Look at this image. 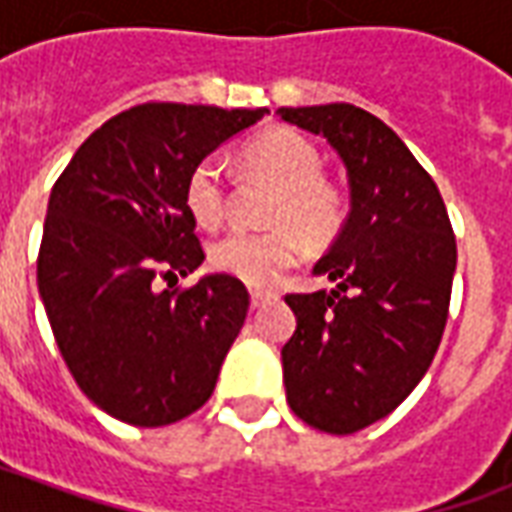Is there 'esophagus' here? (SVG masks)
<instances>
[{"label": "esophagus", "instance_id": "1", "mask_svg": "<svg viewBox=\"0 0 512 512\" xmlns=\"http://www.w3.org/2000/svg\"><path fill=\"white\" fill-rule=\"evenodd\" d=\"M274 299H277V296H274L271 290H260V288L252 290V307H255V310L266 307L268 301H274Z\"/></svg>", "mask_w": 512, "mask_h": 512}]
</instances>
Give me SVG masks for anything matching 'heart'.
I'll use <instances>...</instances> for the list:
<instances>
[{
	"mask_svg": "<svg viewBox=\"0 0 512 512\" xmlns=\"http://www.w3.org/2000/svg\"><path fill=\"white\" fill-rule=\"evenodd\" d=\"M249 169L274 183L279 194L268 208V230H230L211 246L216 271L268 285L301 255V238L312 246L332 244L348 222L345 191L323 178V156L312 139L293 128H274L252 139L244 150ZM186 205L205 227H216L227 213V175L222 158L208 156L186 178Z\"/></svg>",
	"mask_w": 512,
	"mask_h": 512,
	"instance_id": "1",
	"label": "heart"
}]
</instances>
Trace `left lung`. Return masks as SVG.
I'll list each match as a JSON object with an SVG mask.
<instances>
[{
  "label": "left lung",
  "mask_w": 512,
  "mask_h": 512,
  "mask_svg": "<svg viewBox=\"0 0 512 512\" xmlns=\"http://www.w3.org/2000/svg\"><path fill=\"white\" fill-rule=\"evenodd\" d=\"M277 115L326 136L348 169V222L315 266L337 288L285 296L296 332L282 348L293 414L348 436L392 414L428 373L450 312L455 233L439 186L376 115L354 104Z\"/></svg>",
  "instance_id": "1"
}]
</instances>
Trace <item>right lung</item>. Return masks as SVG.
<instances>
[{
	"label": "right lung",
	"mask_w": 512,
	"mask_h": 512,
	"mask_svg": "<svg viewBox=\"0 0 512 512\" xmlns=\"http://www.w3.org/2000/svg\"><path fill=\"white\" fill-rule=\"evenodd\" d=\"M266 109L131 106L84 139L49 197L38 290L76 384L136 428H161L208 403L249 293L213 274L156 290L205 260L186 205L197 161Z\"/></svg>",
	"instance_id": "add662e5"
}]
</instances>
